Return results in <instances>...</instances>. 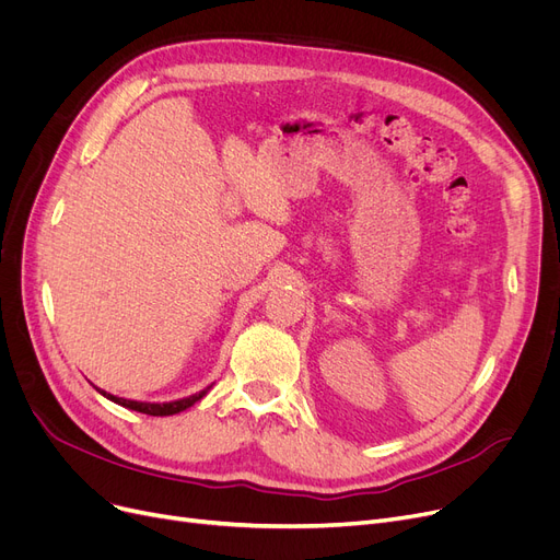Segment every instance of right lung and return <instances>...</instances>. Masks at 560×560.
<instances>
[{"label": "right lung", "mask_w": 560, "mask_h": 560, "mask_svg": "<svg viewBox=\"0 0 560 560\" xmlns=\"http://www.w3.org/2000/svg\"><path fill=\"white\" fill-rule=\"evenodd\" d=\"M211 390V386L209 388H203L201 393H195V395H190V397H184V399H176V401H167V404H147V401H131V399H122V397H115V395H110V393H106V390H100L106 399H110V401H115V404H120V406H125V408H131V410H138V413H144V416H154V418H163V416H174V413H182V410H186V408H190L192 404H197L201 397H206V393Z\"/></svg>", "instance_id": "1"}]
</instances>
